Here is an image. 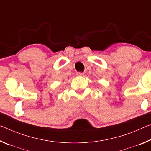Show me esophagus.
I'll return each mask as SVG.
<instances>
[{"label":"esophagus","mask_w":151,"mask_h":151,"mask_svg":"<svg viewBox=\"0 0 151 151\" xmlns=\"http://www.w3.org/2000/svg\"><path fill=\"white\" fill-rule=\"evenodd\" d=\"M76 75H77L78 76H83V75H84V73H80V72H78V73H76Z\"/></svg>","instance_id":"1"}]
</instances>
